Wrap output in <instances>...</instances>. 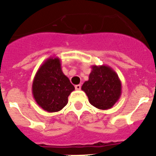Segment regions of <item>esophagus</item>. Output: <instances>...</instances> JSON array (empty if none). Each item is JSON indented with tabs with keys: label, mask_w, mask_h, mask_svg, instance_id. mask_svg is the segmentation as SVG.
Here are the masks:
<instances>
[{
	"label": "esophagus",
	"mask_w": 156,
	"mask_h": 156,
	"mask_svg": "<svg viewBox=\"0 0 156 156\" xmlns=\"http://www.w3.org/2000/svg\"><path fill=\"white\" fill-rule=\"evenodd\" d=\"M75 89L77 90H81V85H76Z\"/></svg>",
	"instance_id": "1"
}]
</instances>
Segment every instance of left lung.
<instances>
[{
	"label": "left lung",
	"instance_id": "left-lung-1",
	"mask_svg": "<svg viewBox=\"0 0 156 156\" xmlns=\"http://www.w3.org/2000/svg\"><path fill=\"white\" fill-rule=\"evenodd\" d=\"M82 90L93 106L106 110L112 108L121 95V82L118 75L106 65L92 66V70Z\"/></svg>",
	"mask_w": 156,
	"mask_h": 156
}]
</instances>
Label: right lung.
I'll return each instance as SVG.
<instances>
[{"instance_id":"right-lung-1","label":"right lung","mask_w":156,"mask_h":156,"mask_svg":"<svg viewBox=\"0 0 156 156\" xmlns=\"http://www.w3.org/2000/svg\"><path fill=\"white\" fill-rule=\"evenodd\" d=\"M31 90L39 106L47 112H55L66 106L74 86L63 74L60 58L50 57L36 72Z\"/></svg>"}]
</instances>
